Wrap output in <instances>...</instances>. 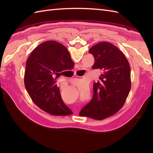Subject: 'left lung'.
Instances as JSON below:
<instances>
[{"mask_svg":"<svg viewBox=\"0 0 153 153\" xmlns=\"http://www.w3.org/2000/svg\"><path fill=\"white\" fill-rule=\"evenodd\" d=\"M95 58L93 69L101 70L93 83L92 100L79 112V116L102 120L114 114L124 105L131 89L129 64L121 51L113 44L101 42L90 48Z\"/></svg>","mask_w":153,"mask_h":153,"instance_id":"1","label":"left lung"}]
</instances>
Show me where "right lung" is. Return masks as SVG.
<instances>
[{
	"label": "right lung",
	"mask_w": 153,
	"mask_h": 153,
	"mask_svg": "<svg viewBox=\"0 0 153 153\" xmlns=\"http://www.w3.org/2000/svg\"><path fill=\"white\" fill-rule=\"evenodd\" d=\"M25 66V87L35 105L51 115L71 114L56 84L57 77L74 66L67 48L54 41L43 42L31 53Z\"/></svg>",
	"instance_id": "add662e5"
}]
</instances>
